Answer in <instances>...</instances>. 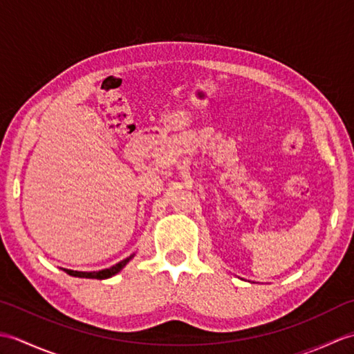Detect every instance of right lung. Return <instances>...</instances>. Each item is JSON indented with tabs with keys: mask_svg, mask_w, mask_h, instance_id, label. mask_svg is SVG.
Wrapping results in <instances>:
<instances>
[{
	"mask_svg": "<svg viewBox=\"0 0 354 354\" xmlns=\"http://www.w3.org/2000/svg\"><path fill=\"white\" fill-rule=\"evenodd\" d=\"M133 257V255H131V257H127L124 260H122L120 263H117V265L111 266L108 269H102V270H94V272H80V270H71V269H64L66 274L68 275H73V277H79V278H97V280H104V278H111L112 275L118 274L120 270H122L127 263H129V260Z\"/></svg>",
	"mask_w": 354,
	"mask_h": 354,
	"instance_id": "right-lung-1",
	"label": "right lung"
}]
</instances>
